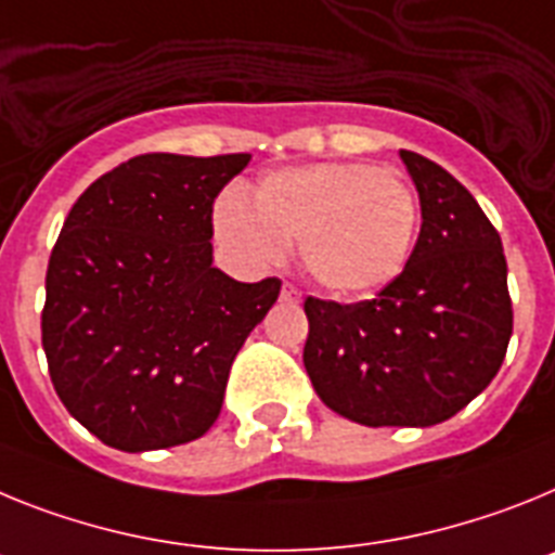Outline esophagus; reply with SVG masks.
<instances>
[{
  "instance_id": "esophagus-1",
  "label": "esophagus",
  "mask_w": 555,
  "mask_h": 555,
  "mask_svg": "<svg viewBox=\"0 0 555 555\" xmlns=\"http://www.w3.org/2000/svg\"><path fill=\"white\" fill-rule=\"evenodd\" d=\"M282 298H284V301H298V298H301V291H298L296 284L284 282L282 284Z\"/></svg>"
}]
</instances>
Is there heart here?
I'll return each instance as SVG.
<instances>
[{
    "mask_svg": "<svg viewBox=\"0 0 555 555\" xmlns=\"http://www.w3.org/2000/svg\"><path fill=\"white\" fill-rule=\"evenodd\" d=\"M418 225V197L399 170L326 162L273 172L254 204L223 197L218 237L250 262L271 264L298 245L305 271L335 296H365L402 273Z\"/></svg>",
    "mask_w": 555,
    "mask_h": 555,
    "instance_id": "obj_1",
    "label": "heart"
}]
</instances>
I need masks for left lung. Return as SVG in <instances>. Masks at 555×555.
Here are the masks:
<instances>
[{
	"label": "left lung",
	"mask_w": 555,
	"mask_h": 555,
	"mask_svg": "<svg viewBox=\"0 0 555 555\" xmlns=\"http://www.w3.org/2000/svg\"><path fill=\"white\" fill-rule=\"evenodd\" d=\"M399 156L422 204L404 271L358 305L305 301L312 388L365 427H430L464 411L500 371L514 330L498 229L444 167Z\"/></svg>",
	"instance_id": "obj_1"
}]
</instances>
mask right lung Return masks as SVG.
I'll return each instance as SVG.
<instances>
[{"mask_svg":"<svg viewBox=\"0 0 555 555\" xmlns=\"http://www.w3.org/2000/svg\"><path fill=\"white\" fill-rule=\"evenodd\" d=\"M248 153H144L100 176L66 215L47 268L41 344L66 411L122 452L209 430L276 276L211 268V204Z\"/></svg>","mask_w":555,"mask_h":555,"instance_id":"right-lung-1","label":"right lung"}]
</instances>
